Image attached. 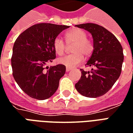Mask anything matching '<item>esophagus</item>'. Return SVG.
<instances>
[{"mask_svg":"<svg viewBox=\"0 0 133 133\" xmlns=\"http://www.w3.org/2000/svg\"><path fill=\"white\" fill-rule=\"evenodd\" d=\"M70 70H71V68H68V67H67V68H66V71H67V72L70 71Z\"/></svg>","mask_w":133,"mask_h":133,"instance_id":"1","label":"esophagus"}]
</instances>
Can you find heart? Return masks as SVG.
I'll list each match as a JSON object with an SVG mask.
<instances>
[{"instance_id": "b5f03b06", "label": "heart", "mask_w": 133, "mask_h": 133, "mask_svg": "<svg viewBox=\"0 0 133 133\" xmlns=\"http://www.w3.org/2000/svg\"><path fill=\"white\" fill-rule=\"evenodd\" d=\"M65 38L68 45L73 44L71 49L73 53L59 58V63L68 68H73L83 61L84 55L85 58H88L92 55L94 49L93 43L87 38L85 31L81 28H72L65 33ZM52 47L55 53L58 55H63L66 49L64 41L59 37L54 39Z\"/></svg>"}]
</instances>
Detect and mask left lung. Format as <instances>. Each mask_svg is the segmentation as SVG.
<instances>
[{"mask_svg":"<svg viewBox=\"0 0 133 133\" xmlns=\"http://www.w3.org/2000/svg\"><path fill=\"white\" fill-rule=\"evenodd\" d=\"M91 33L93 52L87 67L91 71L81 69V78L75 86L79 93L88 98H98L108 92L120 77L124 60L123 47L109 30L95 23L76 25Z\"/></svg>","mask_w":133,"mask_h":133,"instance_id":"left-lung-1","label":"left lung"}]
</instances>
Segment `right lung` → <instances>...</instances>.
<instances>
[{
	"instance_id": "right-lung-1",
	"label": "right lung",
	"mask_w": 133,
	"mask_h": 133,
	"mask_svg": "<svg viewBox=\"0 0 133 133\" xmlns=\"http://www.w3.org/2000/svg\"><path fill=\"white\" fill-rule=\"evenodd\" d=\"M69 26L41 23L30 26L14 43L11 65L13 78L30 98L43 100L57 90L65 66L58 64L46 66L56 57L52 43Z\"/></svg>"
}]
</instances>
